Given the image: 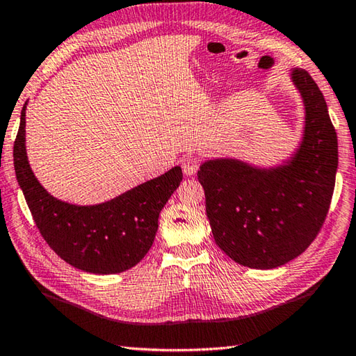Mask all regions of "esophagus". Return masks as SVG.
<instances>
[{"mask_svg": "<svg viewBox=\"0 0 356 356\" xmlns=\"http://www.w3.org/2000/svg\"><path fill=\"white\" fill-rule=\"evenodd\" d=\"M201 166V159L196 155H186L182 160V170L186 176H195Z\"/></svg>", "mask_w": 356, "mask_h": 356, "instance_id": "esophagus-1", "label": "esophagus"}]
</instances>
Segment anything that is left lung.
<instances>
[{
  "instance_id": "8db88e82",
  "label": "left lung",
  "mask_w": 356,
  "mask_h": 356,
  "mask_svg": "<svg viewBox=\"0 0 356 356\" xmlns=\"http://www.w3.org/2000/svg\"><path fill=\"white\" fill-rule=\"evenodd\" d=\"M292 80L303 95L306 127L291 163L261 171L210 160L197 171L216 245L250 268H276L306 251L333 197L337 136L327 102L306 70H293Z\"/></svg>"
}]
</instances>
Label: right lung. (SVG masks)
<instances>
[{
    "instance_id": "1",
    "label": "right lung",
    "mask_w": 356,
    "mask_h": 356,
    "mask_svg": "<svg viewBox=\"0 0 356 356\" xmlns=\"http://www.w3.org/2000/svg\"><path fill=\"white\" fill-rule=\"evenodd\" d=\"M25 110L26 104L14 143V166L40 236L63 261L83 272L110 275L135 267L154 243L159 215L182 182V170L172 168L99 206L58 201L42 188L28 165Z\"/></svg>"
}]
</instances>
